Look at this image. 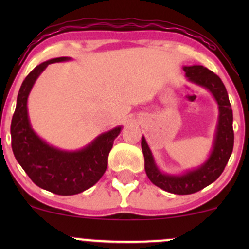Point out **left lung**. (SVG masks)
<instances>
[{
  "label": "left lung",
  "instance_id": "8db88e82",
  "mask_svg": "<svg viewBox=\"0 0 249 249\" xmlns=\"http://www.w3.org/2000/svg\"><path fill=\"white\" fill-rule=\"evenodd\" d=\"M185 76L191 83L207 89L212 93L219 108L218 124L213 148L204 164L182 174H168L159 170L145 137H142V150L145 159V171L156 186L173 194H192L208 186L224 172L233 151V112L224 83L215 73L202 65L184 67Z\"/></svg>",
  "mask_w": 249,
  "mask_h": 249
}]
</instances>
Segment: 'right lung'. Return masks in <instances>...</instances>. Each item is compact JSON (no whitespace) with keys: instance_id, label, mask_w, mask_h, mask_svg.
<instances>
[{"instance_id":"add662e5","label":"right lung","mask_w":249,"mask_h":249,"mask_svg":"<svg viewBox=\"0 0 249 249\" xmlns=\"http://www.w3.org/2000/svg\"><path fill=\"white\" fill-rule=\"evenodd\" d=\"M70 59L58 57L43 62L25 77L10 126L11 147L16 160L37 186L58 196L81 193L102 178L113 141L122 131V126H117L99 134L81 150L64 151L49 145L33 130L28 116V97L36 79L49 64Z\"/></svg>"}]
</instances>
